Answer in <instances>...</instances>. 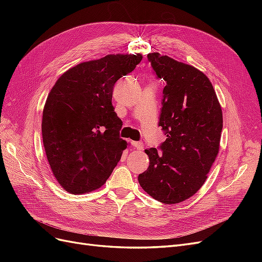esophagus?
Returning <instances> with one entry per match:
<instances>
[{
    "mask_svg": "<svg viewBox=\"0 0 262 262\" xmlns=\"http://www.w3.org/2000/svg\"><path fill=\"white\" fill-rule=\"evenodd\" d=\"M132 145L134 148H137V149H143V147H144V144L142 143V142H132Z\"/></svg>",
    "mask_w": 262,
    "mask_h": 262,
    "instance_id": "34e87169",
    "label": "esophagus"
}]
</instances>
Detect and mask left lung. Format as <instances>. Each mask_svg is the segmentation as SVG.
Segmentation results:
<instances>
[{
	"label": "left lung",
	"instance_id": "1",
	"mask_svg": "<svg viewBox=\"0 0 262 262\" xmlns=\"http://www.w3.org/2000/svg\"><path fill=\"white\" fill-rule=\"evenodd\" d=\"M147 60L166 83L158 126L167 139L145 149L149 165L138 180L155 200L175 204L192 196L207 179L219 153L223 115L201 71L157 52Z\"/></svg>",
	"mask_w": 262,
	"mask_h": 262
}]
</instances>
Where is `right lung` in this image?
<instances>
[{
  "instance_id": "add662e5",
  "label": "right lung",
  "mask_w": 262,
  "mask_h": 262,
  "mask_svg": "<svg viewBox=\"0 0 262 262\" xmlns=\"http://www.w3.org/2000/svg\"><path fill=\"white\" fill-rule=\"evenodd\" d=\"M141 54H110L70 69L55 82L42 113V142L55 179L80 194L105 184L128 145L112 104L116 82Z\"/></svg>"
}]
</instances>
